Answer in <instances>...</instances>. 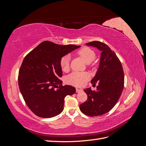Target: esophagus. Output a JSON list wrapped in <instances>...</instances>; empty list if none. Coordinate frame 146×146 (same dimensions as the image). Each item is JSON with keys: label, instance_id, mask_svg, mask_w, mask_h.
<instances>
[{"label": "esophagus", "instance_id": "34e87169", "mask_svg": "<svg viewBox=\"0 0 146 146\" xmlns=\"http://www.w3.org/2000/svg\"><path fill=\"white\" fill-rule=\"evenodd\" d=\"M83 91L82 89H79V88H76V92H81V91Z\"/></svg>", "mask_w": 146, "mask_h": 146}]
</instances>
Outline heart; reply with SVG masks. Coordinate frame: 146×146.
I'll use <instances>...</instances> for the list:
<instances>
[{
    "label": "heart",
    "instance_id": "heart-1",
    "mask_svg": "<svg viewBox=\"0 0 146 146\" xmlns=\"http://www.w3.org/2000/svg\"><path fill=\"white\" fill-rule=\"evenodd\" d=\"M77 54L80 57L84 62L90 63L96 57L94 52L88 47H83L77 52ZM60 66L63 71H67L69 69V57L63 56L60 60ZM89 74L86 72H74L69 74L66 78V81L70 85L76 86H83L89 79Z\"/></svg>",
    "mask_w": 146,
    "mask_h": 146
}]
</instances>
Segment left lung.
Instances as JSON below:
<instances>
[{"label": "left lung", "mask_w": 146, "mask_h": 146, "mask_svg": "<svg viewBox=\"0 0 146 146\" xmlns=\"http://www.w3.org/2000/svg\"><path fill=\"white\" fill-rule=\"evenodd\" d=\"M86 45L102 52L98 69L91 81L99 85L96 91L91 88L84 90L88 99L80 105V110L86 115L97 116L110 111L117 102L124 85V74L120 60L107 44L95 41Z\"/></svg>", "instance_id": "left-lung-1"}]
</instances>
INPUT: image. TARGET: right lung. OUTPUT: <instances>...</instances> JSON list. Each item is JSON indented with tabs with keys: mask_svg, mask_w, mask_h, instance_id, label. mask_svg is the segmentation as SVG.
<instances>
[{
	"mask_svg": "<svg viewBox=\"0 0 146 146\" xmlns=\"http://www.w3.org/2000/svg\"><path fill=\"white\" fill-rule=\"evenodd\" d=\"M79 47L46 41L24 58L19 72V87L26 104L36 116L50 118L58 115L63 110L65 97L75 94L76 88L62 86L59 79L63 74L60 60ZM56 87L59 88L56 90Z\"/></svg>",
	"mask_w": 146,
	"mask_h": 146,
	"instance_id": "right-lung-1",
	"label": "right lung"
}]
</instances>
